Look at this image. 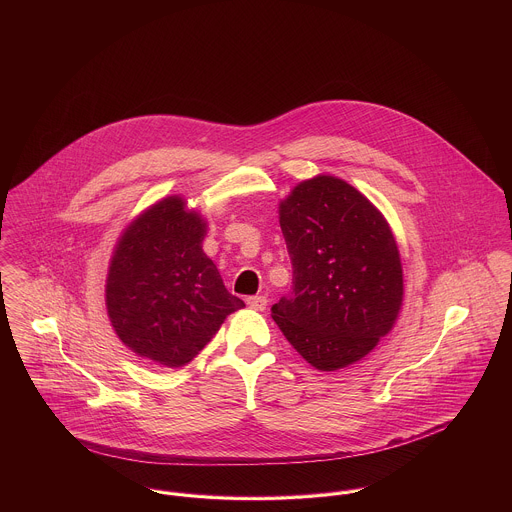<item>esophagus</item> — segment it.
Listing matches in <instances>:
<instances>
[{
	"mask_svg": "<svg viewBox=\"0 0 512 512\" xmlns=\"http://www.w3.org/2000/svg\"><path fill=\"white\" fill-rule=\"evenodd\" d=\"M246 303H248L252 309H256V311H264L266 305H268V297H266V295H250V297L246 299Z\"/></svg>",
	"mask_w": 512,
	"mask_h": 512,
	"instance_id": "obj_1",
	"label": "esophagus"
}]
</instances>
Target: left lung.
Here are the masks:
<instances>
[{"label":"left lung","mask_w":512,"mask_h":512,"mask_svg":"<svg viewBox=\"0 0 512 512\" xmlns=\"http://www.w3.org/2000/svg\"><path fill=\"white\" fill-rule=\"evenodd\" d=\"M293 286L272 317L317 370L368 355L396 323L404 297L396 240L380 211L347 181L317 175L280 203Z\"/></svg>","instance_id":"1"}]
</instances>
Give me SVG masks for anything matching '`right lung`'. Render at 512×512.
I'll list each match as a JSON object with an SVG mask.
<instances>
[{"label": "right lung", "instance_id": "right-lung-1", "mask_svg": "<svg viewBox=\"0 0 512 512\" xmlns=\"http://www.w3.org/2000/svg\"><path fill=\"white\" fill-rule=\"evenodd\" d=\"M167 197L120 236L106 278V307L120 341L138 357L191 363L244 301L224 288L203 252L207 222Z\"/></svg>", "mask_w": 512, "mask_h": 512}]
</instances>
